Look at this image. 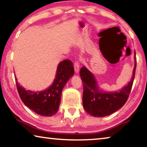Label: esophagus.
Listing matches in <instances>:
<instances>
[{
    "label": "esophagus",
    "mask_w": 147,
    "mask_h": 147,
    "mask_svg": "<svg viewBox=\"0 0 147 147\" xmlns=\"http://www.w3.org/2000/svg\"><path fill=\"white\" fill-rule=\"evenodd\" d=\"M74 71H75L76 73H78L80 71V63L78 61L74 62Z\"/></svg>",
    "instance_id": "1"
}]
</instances>
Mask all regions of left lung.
Returning a JSON list of instances; mask_svg holds the SVG:
<instances>
[{
	"instance_id": "obj_1",
	"label": "left lung",
	"mask_w": 147,
	"mask_h": 147,
	"mask_svg": "<svg viewBox=\"0 0 147 147\" xmlns=\"http://www.w3.org/2000/svg\"><path fill=\"white\" fill-rule=\"evenodd\" d=\"M135 52V66L133 76L127 86L113 93H106L98 89L94 76L85 67H82L80 75L83 83V106L85 110L91 115L98 117L108 116L123 107L127 101L135 78L136 69Z\"/></svg>"
}]
</instances>
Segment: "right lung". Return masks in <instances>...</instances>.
I'll list each match as a JSON object with an SVG mask.
<instances>
[{
  "instance_id": "1",
  "label": "right lung",
  "mask_w": 147,
  "mask_h": 147,
  "mask_svg": "<svg viewBox=\"0 0 147 147\" xmlns=\"http://www.w3.org/2000/svg\"><path fill=\"white\" fill-rule=\"evenodd\" d=\"M74 74L73 62L65 59L58 65L56 78L52 86L39 92L25 90L17 82V78H15L18 93L23 103L38 115L51 117L58 111L63 87Z\"/></svg>"
}]
</instances>
